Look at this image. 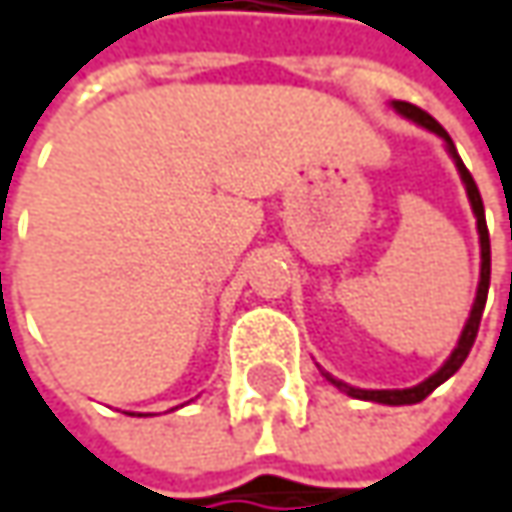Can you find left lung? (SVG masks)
<instances>
[{"label":"left lung","mask_w":512,"mask_h":512,"mask_svg":"<svg viewBox=\"0 0 512 512\" xmlns=\"http://www.w3.org/2000/svg\"><path fill=\"white\" fill-rule=\"evenodd\" d=\"M393 108L401 114V117L413 119V122L425 125L428 131L440 134L442 140H445V146H448V152H451V158L457 161V169H460V178H463V184H466V193H469L472 210H475V216H478V234H481V284H478V296H475L472 313H469V322H466V328H463V334H460L457 349L451 351V357L442 363L440 372H434L428 381H422V384H416V387H410V390H357V387H349V384H343V381L331 378L328 372H325V378H328L334 387L346 390V393L354 395V398H363V401H378V404H416V401H422V398H428V395L434 393L442 381H448V378L463 366V360L469 357V351H472V346H475V337H478V328H481V316H484V304H487V293H489V231H487V216H484V199H481V190H478V184H475L472 172H469V169L463 166V161H460V155H457V149H454V143H451L448 131H445L440 122L431 117L428 111H422V108H416V105H410V102H393Z\"/></svg>","instance_id":"8db88e82"}]
</instances>
